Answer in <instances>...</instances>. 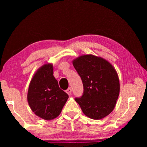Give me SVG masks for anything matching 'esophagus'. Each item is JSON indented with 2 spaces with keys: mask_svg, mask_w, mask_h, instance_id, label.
<instances>
[{
  "mask_svg": "<svg viewBox=\"0 0 147 147\" xmlns=\"http://www.w3.org/2000/svg\"><path fill=\"white\" fill-rule=\"evenodd\" d=\"M71 91H72V89L71 88H69L67 89L66 90V93H67L69 95H70V94H71Z\"/></svg>",
  "mask_w": 147,
  "mask_h": 147,
  "instance_id": "obj_1",
  "label": "esophagus"
}]
</instances>
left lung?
I'll return each mask as SVG.
<instances>
[{
    "label": "left lung",
    "instance_id": "obj_1",
    "mask_svg": "<svg viewBox=\"0 0 147 147\" xmlns=\"http://www.w3.org/2000/svg\"><path fill=\"white\" fill-rule=\"evenodd\" d=\"M73 64L84 86L83 95L75 98L83 113L94 120L108 115L115 108L120 91L115 68L106 59L92 54L78 57Z\"/></svg>",
    "mask_w": 147,
    "mask_h": 147
}]
</instances>
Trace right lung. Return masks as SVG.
<instances>
[{
    "label": "right lung",
    "instance_id": "right-lung-1",
    "mask_svg": "<svg viewBox=\"0 0 147 147\" xmlns=\"http://www.w3.org/2000/svg\"><path fill=\"white\" fill-rule=\"evenodd\" d=\"M53 74V64L42 65L32 77L27 94L32 111L47 121L53 120L60 114L69 98L68 94L59 88Z\"/></svg>",
    "mask_w": 147,
    "mask_h": 147
}]
</instances>
